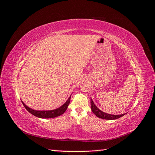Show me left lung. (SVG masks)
<instances>
[{
    "label": "left lung",
    "instance_id": "8db88e82",
    "mask_svg": "<svg viewBox=\"0 0 155 155\" xmlns=\"http://www.w3.org/2000/svg\"><path fill=\"white\" fill-rule=\"evenodd\" d=\"M91 110L93 112V113L100 118L105 119V120H116L125 114H120V115H112V114L105 113V112H102L101 110H100L99 109H98V108L95 105V104H94L92 99H91Z\"/></svg>",
    "mask_w": 155,
    "mask_h": 155
}]
</instances>
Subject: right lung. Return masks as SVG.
I'll list each match as a JSON object with an SVG mask.
<instances>
[{
  "instance_id": "obj_1",
  "label": "right lung",
  "mask_w": 155,
  "mask_h": 155,
  "mask_svg": "<svg viewBox=\"0 0 155 155\" xmlns=\"http://www.w3.org/2000/svg\"><path fill=\"white\" fill-rule=\"evenodd\" d=\"M70 97L68 99V100L67 101V102L65 103L64 105H63L61 107H60L59 108L55 110H33L30 108L28 107L24 103H22L23 105L26 108V109L30 113H31V114L34 115L35 116L38 117V118H55V117H58L60 115L63 114L64 112L66 111V110L67 109L68 106L70 104Z\"/></svg>"
}]
</instances>
